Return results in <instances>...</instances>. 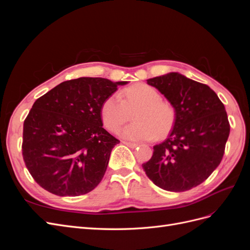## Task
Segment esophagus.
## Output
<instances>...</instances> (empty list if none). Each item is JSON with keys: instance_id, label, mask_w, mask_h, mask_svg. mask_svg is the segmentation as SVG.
Listing matches in <instances>:
<instances>
[{"instance_id": "esophagus-1", "label": "esophagus", "mask_w": 250, "mask_h": 250, "mask_svg": "<svg viewBox=\"0 0 250 250\" xmlns=\"http://www.w3.org/2000/svg\"><path fill=\"white\" fill-rule=\"evenodd\" d=\"M123 144L124 145H126V146H128V147H130V148H137L138 146H139V144H137V143H131V142H123Z\"/></svg>"}]
</instances>
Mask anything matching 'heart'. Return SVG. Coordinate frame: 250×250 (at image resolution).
I'll return each mask as SVG.
<instances>
[{"label": "heart", "mask_w": 250, "mask_h": 250, "mask_svg": "<svg viewBox=\"0 0 250 250\" xmlns=\"http://www.w3.org/2000/svg\"><path fill=\"white\" fill-rule=\"evenodd\" d=\"M121 96L110 95L102 104L101 116L109 130H116L133 112L134 122L118 130L120 137L130 141H148L163 138L175 123V109L163 101L157 90L144 83L125 88Z\"/></svg>", "instance_id": "b5f03b06"}]
</instances>
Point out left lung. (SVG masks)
<instances>
[{
  "label": "left lung",
  "instance_id": "obj_1",
  "mask_svg": "<svg viewBox=\"0 0 250 250\" xmlns=\"http://www.w3.org/2000/svg\"><path fill=\"white\" fill-rule=\"evenodd\" d=\"M175 109L168 139L153 147L142 165L146 175L164 190L184 192L206 180L220 164L230 126L228 113L208 85L177 72L147 80Z\"/></svg>",
  "mask_w": 250,
  "mask_h": 250
}]
</instances>
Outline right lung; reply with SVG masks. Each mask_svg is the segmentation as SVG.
Segmentation results:
<instances>
[{"label": "right lung", "instance_id": "1", "mask_svg": "<svg viewBox=\"0 0 250 250\" xmlns=\"http://www.w3.org/2000/svg\"><path fill=\"white\" fill-rule=\"evenodd\" d=\"M128 81L80 77L37 99L24 122L22 157L34 180L58 196H80L100 184L120 143L103 128V102Z\"/></svg>", "mask_w": 250, "mask_h": 250}]
</instances>
